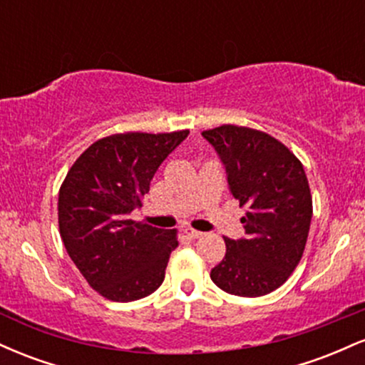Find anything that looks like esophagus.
Wrapping results in <instances>:
<instances>
[{"mask_svg":"<svg viewBox=\"0 0 365 365\" xmlns=\"http://www.w3.org/2000/svg\"><path fill=\"white\" fill-rule=\"evenodd\" d=\"M183 233H185L188 238H192V240H195V238H200L204 235L202 232H197V230H194V228H185L183 230Z\"/></svg>","mask_w":365,"mask_h":365,"instance_id":"34e87169","label":"esophagus"}]
</instances>
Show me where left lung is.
<instances>
[{"label": "left lung", "instance_id": "obj_1", "mask_svg": "<svg viewBox=\"0 0 365 365\" xmlns=\"http://www.w3.org/2000/svg\"><path fill=\"white\" fill-rule=\"evenodd\" d=\"M202 135L223 161L232 195L247 207L245 237L225 238L211 279L232 295H267L290 278L307 244L312 195L302 163L261 130L221 125Z\"/></svg>", "mask_w": 365, "mask_h": 365}]
</instances>
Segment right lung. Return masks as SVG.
I'll return each mask as SVG.
<instances>
[{
    "instance_id": "add662e5",
    "label": "right lung",
    "mask_w": 365,
    "mask_h": 365,
    "mask_svg": "<svg viewBox=\"0 0 365 365\" xmlns=\"http://www.w3.org/2000/svg\"><path fill=\"white\" fill-rule=\"evenodd\" d=\"M188 130L127 132L96 140L68 170L58 195L66 252L104 299L132 302L161 287L177 230L128 220L150 180Z\"/></svg>"
}]
</instances>
